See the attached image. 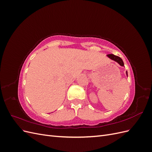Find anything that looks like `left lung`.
I'll use <instances>...</instances> for the list:
<instances>
[{
  "instance_id": "8db88e82",
  "label": "left lung",
  "mask_w": 152,
  "mask_h": 152,
  "mask_svg": "<svg viewBox=\"0 0 152 152\" xmlns=\"http://www.w3.org/2000/svg\"><path fill=\"white\" fill-rule=\"evenodd\" d=\"M107 56L108 58H110L111 59H112V60H114L115 61L117 62L121 66H124V62L122 61V59H121V58H120L119 56H115V55L112 54H108ZM126 74H127V72H126Z\"/></svg>"
}]
</instances>
